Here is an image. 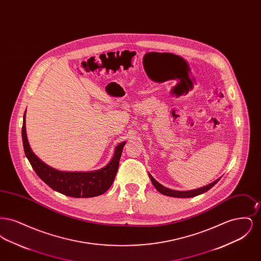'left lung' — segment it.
Wrapping results in <instances>:
<instances>
[{"label": "left lung", "instance_id": "8db88e82", "mask_svg": "<svg viewBox=\"0 0 261 261\" xmlns=\"http://www.w3.org/2000/svg\"><path fill=\"white\" fill-rule=\"evenodd\" d=\"M149 178L151 180V183L152 185L155 187V189L162 193V195H165V196H168V197H173V198H192V197H196L198 195H200L202 193H205L207 192L210 189H211L212 187L214 186L218 181L219 179H217L216 181H214L213 183H211L207 186L202 187V188H199L197 190H193V191H188V192H181V191H173V190H170V189H167L165 187L161 185L150 174H149Z\"/></svg>", "mask_w": 261, "mask_h": 261}]
</instances>
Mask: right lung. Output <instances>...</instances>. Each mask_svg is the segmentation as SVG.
Returning <instances> with one entry per match:
<instances>
[{
    "label": "right lung",
    "instance_id": "obj_1",
    "mask_svg": "<svg viewBox=\"0 0 261 261\" xmlns=\"http://www.w3.org/2000/svg\"><path fill=\"white\" fill-rule=\"evenodd\" d=\"M22 142L26 158L38 176L53 190L72 198H92L102 195L116 176L125 142L119 144L110 163L93 172H62L56 170L39 160L30 149L25 130V114L22 124Z\"/></svg>",
    "mask_w": 261,
    "mask_h": 261
}]
</instances>
